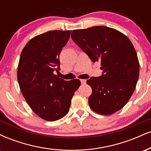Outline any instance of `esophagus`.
Returning <instances> with one entry per match:
<instances>
[{"mask_svg":"<svg viewBox=\"0 0 151 151\" xmlns=\"http://www.w3.org/2000/svg\"><path fill=\"white\" fill-rule=\"evenodd\" d=\"M80 81H81V84H85L86 82V79H80Z\"/></svg>","mask_w":151,"mask_h":151,"instance_id":"1","label":"esophagus"}]
</instances>
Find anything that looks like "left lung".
<instances>
[{"mask_svg":"<svg viewBox=\"0 0 151 151\" xmlns=\"http://www.w3.org/2000/svg\"><path fill=\"white\" fill-rule=\"evenodd\" d=\"M71 37L91 61L101 62L103 74L86 81L92 89L90 108L101 115L120 110L132 96L139 77V62L132 42L122 32L105 26L74 30Z\"/></svg>","mask_w":151,"mask_h":151,"instance_id":"obj_1","label":"left lung"}]
</instances>
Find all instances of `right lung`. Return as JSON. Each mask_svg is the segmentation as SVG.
<instances>
[{
    "label": "right lung",
    "instance_id": "right-lung-1",
    "mask_svg": "<svg viewBox=\"0 0 151 151\" xmlns=\"http://www.w3.org/2000/svg\"><path fill=\"white\" fill-rule=\"evenodd\" d=\"M71 30H54L35 36L22 50L18 81L27 104L36 115L55 121L68 113L71 100L80 86L78 79L65 81L54 72L60 70V55Z\"/></svg>",
    "mask_w": 151,
    "mask_h": 151
}]
</instances>
